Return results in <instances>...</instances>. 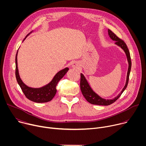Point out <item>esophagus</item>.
<instances>
[{
	"label": "esophagus",
	"instance_id": "esophagus-1",
	"mask_svg": "<svg viewBox=\"0 0 146 146\" xmlns=\"http://www.w3.org/2000/svg\"><path fill=\"white\" fill-rule=\"evenodd\" d=\"M80 64L77 62H74L72 64V67L74 69H79L80 68Z\"/></svg>",
	"mask_w": 146,
	"mask_h": 146
}]
</instances>
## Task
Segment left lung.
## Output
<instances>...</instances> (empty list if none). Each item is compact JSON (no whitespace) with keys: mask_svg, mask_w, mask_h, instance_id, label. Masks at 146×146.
Listing matches in <instances>:
<instances>
[{"mask_svg":"<svg viewBox=\"0 0 146 146\" xmlns=\"http://www.w3.org/2000/svg\"><path fill=\"white\" fill-rule=\"evenodd\" d=\"M108 33L111 38L114 41H115V44L119 47H120L125 53L127 60L128 62V69L127 72V80L125 85L123 88L122 89L121 93H119L116 97L112 99H105L101 98L97 94H96L91 88L90 86L88 81H87L86 77L84 76L83 75L82 73H81V80H80V89L81 91V92L84 96L86 99L90 103L92 104V105H102V106H108L111 105L113 103L115 102L121 95V94L123 93V92L126 89L128 84V81H129V74L131 69V56L130 53L129 51V50L125 43L124 41L122 40L121 38H119L118 37L116 36L111 31L110 29H108Z\"/></svg>","mask_w":146,"mask_h":146,"instance_id":"left-lung-1","label":"left lung"}]
</instances>
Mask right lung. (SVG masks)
<instances>
[{"mask_svg": "<svg viewBox=\"0 0 146 146\" xmlns=\"http://www.w3.org/2000/svg\"><path fill=\"white\" fill-rule=\"evenodd\" d=\"M30 33H29L26 37ZM17 54L18 51L15 56V77L17 82L18 83L19 86L21 88L25 96L30 100L36 103H45L51 100L56 93V87L58 82L66 74L69 70V68H66L58 72L54 77L52 81L48 84L43 87L38 88L29 87L24 84L19 77L17 66Z\"/></svg>", "mask_w": 146, "mask_h": 146, "instance_id": "add662e5", "label": "right lung"}]
</instances>
